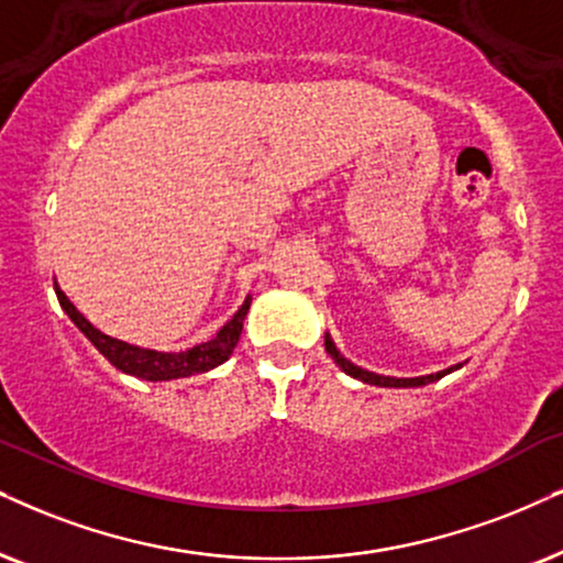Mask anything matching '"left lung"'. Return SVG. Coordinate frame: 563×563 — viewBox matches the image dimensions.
<instances>
[{
	"label": "left lung",
	"instance_id": "left-lung-1",
	"mask_svg": "<svg viewBox=\"0 0 563 563\" xmlns=\"http://www.w3.org/2000/svg\"><path fill=\"white\" fill-rule=\"evenodd\" d=\"M324 351L330 353V358H332L334 364H338L340 368H343V372H345L347 376H353V379H358V382L374 384V387H423V384H431V382L441 379V376H446V374H452V372H457V368H462V364H457V366H450V368H444V372H437V374H426V376H410V379H397V376H382V374L366 372V368L355 366L353 361H347L345 355L340 353L338 347H334L332 338H330V332H324Z\"/></svg>",
	"mask_w": 563,
	"mask_h": 563
}]
</instances>
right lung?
<instances>
[{"label": "right lung", "mask_w": 563, "mask_h": 563, "mask_svg": "<svg viewBox=\"0 0 563 563\" xmlns=\"http://www.w3.org/2000/svg\"><path fill=\"white\" fill-rule=\"evenodd\" d=\"M54 290L56 298H59V306L64 309V314L73 319L77 330H80L85 338L96 345V351L109 361L111 366H117L119 372L137 376V379L145 382H170V379H184V376H195L202 372H210L223 364V361L231 358L233 347H236L241 330H244V319L249 306H252V296H246V301L241 303V309L233 314L229 322L220 327L218 334L208 343H199L195 347H187V351L179 353H163V351H151V347H140V345H130L124 340L109 338L101 330H96L88 319H85L80 311L75 309L73 301L64 296V290L56 286L54 280Z\"/></svg>", "instance_id": "1"}]
</instances>
